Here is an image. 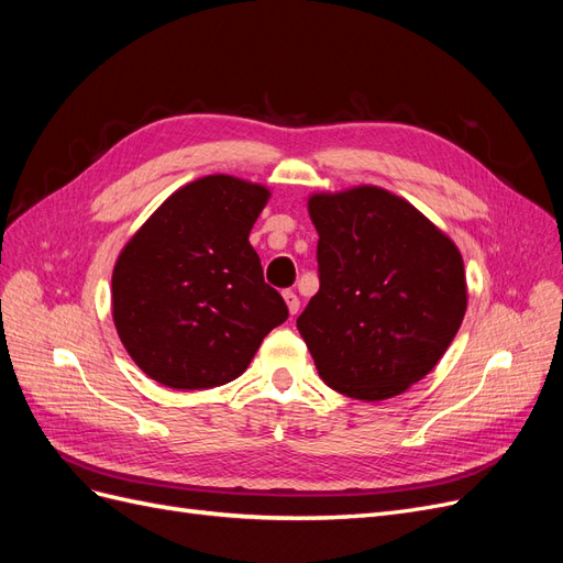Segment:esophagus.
<instances>
[{"label":"esophagus","mask_w":563,"mask_h":563,"mask_svg":"<svg viewBox=\"0 0 563 563\" xmlns=\"http://www.w3.org/2000/svg\"><path fill=\"white\" fill-rule=\"evenodd\" d=\"M284 300H286V308H288V312H291V314H296L300 310V300H298V296L294 291H284Z\"/></svg>","instance_id":"esophagus-1"}]
</instances>
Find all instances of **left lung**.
<instances>
[{
    "mask_svg": "<svg viewBox=\"0 0 563 563\" xmlns=\"http://www.w3.org/2000/svg\"><path fill=\"white\" fill-rule=\"evenodd\" d=\"M319 291L298 317L319 378L383 401L422 380L467 310L463 255L411 201L378 185L312 192Z\"/></svg>",
    "mask_w": 563,
    "mask_h": 563,
    "instance_id": "obj_1",
    "label": "left lung"
}]
</instances>
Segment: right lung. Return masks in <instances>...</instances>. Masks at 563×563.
I'll use <instances>...</instances> for the list:
<instances>
[{
  "instance_id": "1",
  "label": "right lung",
  "mask_w": 563,
  "mask_h": 563,
  "mask_svg": "<svg viewBox=\"0 0 563 563\" xmlns=\"http://www.w3.org/2000/svg\"><path fill=\"white\" fill-rule=\"evenodd\" d=\"M269 187L228 174L183 185L124 244L112 269V321L147 378L207 389L240 378L286 321L249 234Z\"/></svg>"
}]
</instances>
